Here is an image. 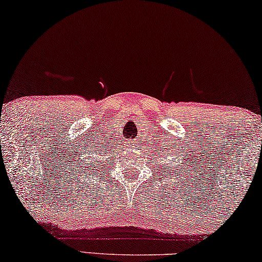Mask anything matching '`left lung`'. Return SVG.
<instances>
[{
	"instance_id": "8db88e82",
	"label": "left lung",
	"mask_w": 262,
	"mask_h": 262,
	"mask_svg": "<svg viewBox=\"0 0 262 262\" xmlns=\"http://www.w3.org/2000/svg\"><path fill=\"white\" fill-rule=\"evenodd\" d=\"M168 151H169V150H167V152ZM159 155H160V154H159ZM162 155H163V152L161 154V156H162ZM170 155L177 156L178 152L170 151L166 157H164V161H163L164 166L161 167V174H162V171H164V175H166V177H168L169 174H171V175H177V174L181 175L182 173H184V169H188V167H186V164L182 163L181 160H178L179 157H169ZM181 155H182V154H181ZM186 159H187V157H185L184 162H186ZM189 171H191V170H188L187 173H189ZM182 177H184V175H182ZM184 180H185V179H184Z\"/></svg>"
}]
</instances>
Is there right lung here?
Segmentation results:
<instances>
[{
  "label": "right lung",
  "mask_w": 262,
  "mask_h": 262,
  "mask_svg": "<svg viewBox=\"0 0 262 262\" xmlns=\"http://www.w3.org/2000/svg\"><path fill=\"white\" fill-rule=\"evenodd\" d=\"M94 151V150H93ZM92 154L87 156V159H78L76 160V162L73 164V168H71V173H73L74 178H76V180L81 181L82 180H87V179H92L94 178L95 175H101L102 174V169H103V164L102 161H100L96 159V157H93L92 159ZM89 184H92V180L89 181Z\"/></svg>",
  "instance_id": "1"
}]
</instances>
